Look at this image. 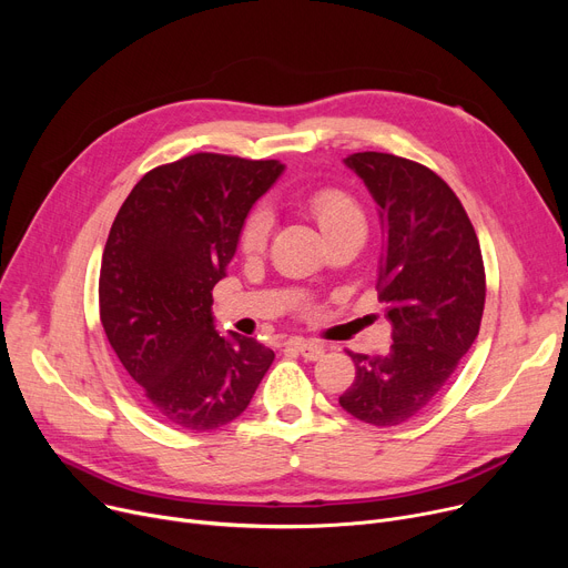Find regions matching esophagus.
I'll return each instance as SVG.
<instances>
[{
	"mask_svg": "<svg viewBox=\"0 0 568 568\" xmlns=\"http://www.w3.org/2000/svg\"><path fill=\"white\" fill-rule=\"evenodd\" d=\"M292 345L296 347V352H302L306 362H317L324 356V345L317 341H292Z\"/></svg>",
	"mask_w": 568,
	"mask_h": 568,
	"instance_id": "obj_1",
	"label": "esophagus"
}]
</instances>
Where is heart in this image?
Returning a JSON list of instances; mask_svg holds the SVG:
<instances>
[{
    "instance_id": "heart-1",
    "label": "heart",
    "mask_w": 568,
    "mask_h": 568,
    "mask_svg": "<svg viewBox=\"0 0 568 568\" xmlns=\"http://www.w3.org/2000/svg\"><path fill=\"white\" fill-rule=\"evenodd\" d=\"M304 204L326 239L354 223H364L362 206L349 193L334 186H322L306 193ZM268 232H272V216L264 209H253L239 230V246L248 255L262 253L268 242Z\"/></svg>"
}]
</instances>
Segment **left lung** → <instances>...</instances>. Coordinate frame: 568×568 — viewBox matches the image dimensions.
Instances as JSON below:
<instances>
[{
	"mask_svg": "<svg viewBox=\"0 0 568 568\" xmlns=\"http://www.w3.org/2000/svg\"><path fill=\"white\" fill-rule=\"evenodd\" d=\"M379 206L384 255L377 292L394 326L384 356L347 352L356 377L341 407L371 426L422 414L479 336L486 268L458 195L430 168L382 152L345 159Z\"/></svg>",
	"mask_w": 568,
	"mask_h": 568,
	"instance_id": "1",
	"label": "left lung"
}]
</instances>
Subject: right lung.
Segmentation results:
<instances>
[{
	"mask_svg": "<svg viewBox=\"0 0 568 568\" xmlns=\"http://www.w3.org/2000/svg\"><path fill=\"white\" fill-rule=\"evenodd\" d=\"M283 165L200 152L149 170L110 227L99 308L119 362L163 422L214 430L242 414L274 352L214 329L225 276L251 206Z\"/></svg>",
	"mask_w": 568,
	"mask_h": 568,
	"instance_id": "right-lung-1",
	"label": "right lung"
}]
</instances>
